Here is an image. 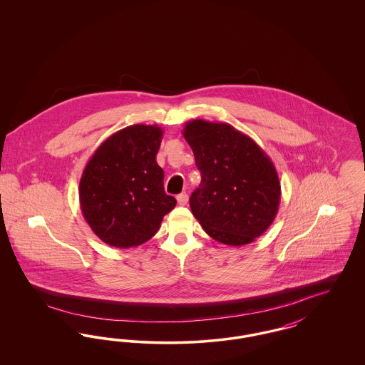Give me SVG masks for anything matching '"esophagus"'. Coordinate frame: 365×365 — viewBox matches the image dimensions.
Listing matches in <instances>:
<instances>
[{
	"label": "esophagus",
	"mask_w": 365,
	"mask_h": 365,
	"mask_svg": "<svg viewBox=\"0 0 365 365\" xmlns=\"http://www.w3.org/2000/svg\"><path fill=\"white\" fill-rule=\"evenodd\" d=\"M176 200H178V204H179L180 207H185V205L187 204V201H189V195H187L186 192H182V194H179V195L176 197Z\"/></svg>",
	"instance_id": "1"
}]
</instances>
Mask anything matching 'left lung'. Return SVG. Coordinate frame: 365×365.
I'll return each instance as SVG.
<instances>
[{
  "label": "left lung",
  "mask_w": 365,
  "mask_h": 365,
  "mask_svg": "<svg viewBox=\"0 0 365 365\" xmlns=\"http://www.w3.org/2000/svg\"><path fill=\"white\" fill-rule=\"evenodd\" d=\"M183 137L201 173L200 187L190 197L194 217L217 242H253L278 213L280 183L274 163L227 123L191 120Z\"/></svg>",
  "instance_id": "left-lung-1"
}]
</instances>
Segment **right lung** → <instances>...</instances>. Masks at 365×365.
I'll return each instance as SVG.
<instances>
[{"label":"right lung","instance_id":"add662e5","mask_svg":"<svg viewBox=\"0 0 365 365\" xmlns=\"http://www.w3.org/2000/svg\"><path fill=\"white\" fill-rule=\"evenodd\" d=\"M158 125L134 124L112 134L88 160L79 183L83 217L103 242L119 249L150 240L176 205L156 163Z\"/></svg>","mask_w":365,"mask_h":365}]
</instances>
